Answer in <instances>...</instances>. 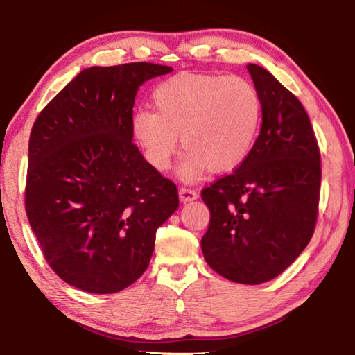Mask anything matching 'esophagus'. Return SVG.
Returning <instances> with one entry per match:
<instances>
[{"label":"esophagus","instance_id":"esophagus-1","mask_svg":"<svg viewBox=\"0 0 355 355\" xmlns=\"http://www.w3.org/2000/svg\"><path fill=\"white\" fill-rule=\"evenodd\" d=\"M178 194H180V200L182 202H189V200H194L199 197V192H197L196 189L184 188V186H182V188L178 189Z\"/></svg>","mask_w":355,"mask_h":355}]
</instances>
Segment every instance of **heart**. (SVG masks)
<instances>
[{"instance_id": "b5f03b06", "label": "heart", "mask_w": 355, "mask_h": 355, "mask_svg": "<svg viewBox=\"0 0 355 355\" xmlns=\"http://www.w3.org/2000/svg\"><path fill=\"white\" fill-rule=\"evenodd\" d=\"M152 101L155 112H135L131 131L158 171L169 169L182 136L180 175L188 182L235 169L260 133L261 95L248 78L186 71L158 84Z\"/></svg>"}]
</instances>
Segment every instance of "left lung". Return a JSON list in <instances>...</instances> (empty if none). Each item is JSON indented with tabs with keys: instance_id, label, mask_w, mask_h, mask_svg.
Segmentation results:
<instances>
[{
	"instance_id": "obj_1",
	"label": "left lung",
	"mask_w": 355,
	"mask_h": 355,
	"mask_svg": "<svg viewBox=\"0 0 355 355\" xmlns=\"http://www.w3.org/2000/svg\"><path fill=\"white\" fill-rule=\"evenodd\" d=\"M248 70L261 95V131L235 172L202 189L209 209L202 252L222 277L258 285L284 272L313 236L321 153L296 95L260 65Z\"/></svg>"
}]
</instances>
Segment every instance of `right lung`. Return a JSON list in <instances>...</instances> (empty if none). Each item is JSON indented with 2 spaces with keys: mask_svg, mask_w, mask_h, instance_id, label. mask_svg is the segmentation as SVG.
I'll list each match as a JSON object with an SVG mask.
<instances>
[{
  "mask_svg": "<svg viewBox=\"0 0 355 355\" xmlns=\"http://www.w3.org/2000/svg\"><path fill=\"white\" fill-rule=\"evenodd\" d=\"M169 65L130 62L78 73L35 119L29 136L26 216L42 254L69 285L122 291L146 272L156 230L178 189L133 142L142 83Z\"/></svg>",
  "mask_w": 355,
  "mask_h": 355,
  "instance_id": "right-lung-1",
  "label": "right lung"
}]
</instances>
